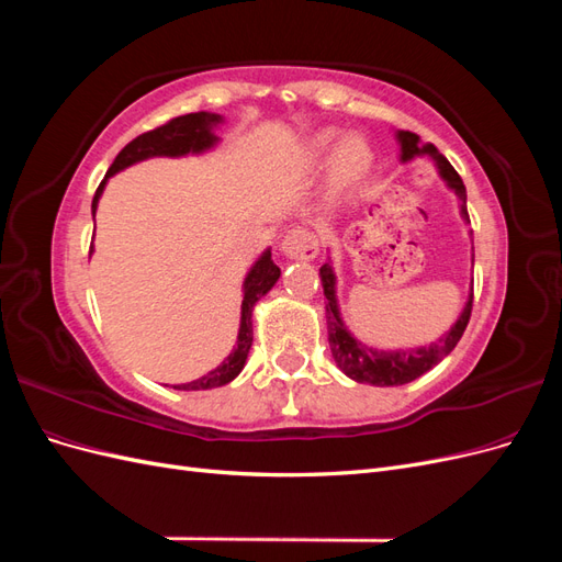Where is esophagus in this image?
I'll use <instances>...</instances> for the list:
<instances>
[{
	"label": "esophagus",
	"instance_id": "1",
	"mask_svg": "<svg viewBox=\"0 0 562 562\" xmlns=\"http://www.w3.org/2000/svg\"><path fill=\"white\" fill-rule=\"evenodd\" d=\"M281 252L291 260H312L318 252V241L316 236L304 227L288 229L281 241Z\"/></svg>",
	"mask_w": 562,
	"mask_h": 562
}]
</instances>
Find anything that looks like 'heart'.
<instances>
[{
	"mask_svg": "<svg viewBox=\"0 0 562 562\" xmlns=\"http://www.w3.org/2000/svg\"><path fill=\"white\" fill-rule=\"evenodd\" d=\"M335 133H321L312 140L310 151H307V164L310 166H318L333 156V187L335 190H342V187H349L356 178H359L368 164H370V147L366 145L363 138L359 135H347V138L337 145L335 149Z\"/></svg>",
	"mask_w": 562,
	"mask_h": 562,
	"instance_id": "b5f03b06",
	"label": "heart"
}]
</instances>
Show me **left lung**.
Here are the masks:
<instances>
[{
	"mask_svg": "<svg viewBox=\"0 0 562 562\" xmlns=\"http://www.w3.org/2000/svg\"><path fill=\"white\" fill-rule=\"evenodd\" d=\"M396 138L401 143V161H411L415 157H431L440 178L446 180V184L457 194L459 199V211H462V217L469 223V213H467V187L459 178V173L452 168V164L440 155V151L434 145H422L419 135L411 131H398ZM321 283H323V295H326V318H328V342L333 359L337 368L345 372L347 378L356 382H366L372 386H398L407 384L417 378H422L424 372L438 366L446 356L457 347L459 337L464 335L469 318H471V307H473V288L467 300V307L459 314L454 321V326L443 335L438 337V342H431L429 347H417V349H396V351H384V349H372L363 345L361 339H356L347 326L342 316H339L337 307V295H335V271L333 265L326 262L318 271Z\"/></svg>",
	"mask_w": 562,
	"mask_h": 562,
	"instance_id": "8db88e82",
	"label": "left lung"
}]
</instances>
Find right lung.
Wrapping results in <instances>:
<instances>
[{
  "label": "right lung",
  "instance_id": "right-lung-1",
  "mask_svg": "<svg viewBox=\"0 0 562 562\" xmlns=\"http://www.w3.org/2000/svg\"><path fill=\"white\" fill-rule=\"evenodd\" d=\"M223 122L220 114H211V112H192V114H182L166 122L164 126L151 128L138 138L131 140L122 151H119L116 159L112 161L110 171L105 176V180L98 184L91 211L95 217V209L100 194L105 190V182L110 176L124 171V168L145 161L149 157H184V155H201V151L211 149L217 143V135L213 133V126H217ZM281 277V269L271 260V250H265L258 262H255L248 271V277L244 281V302H241V326H239V337H236V347L234 351L227 356V359L220 363L215 370H211L209 375H203L190 384H178L173 389H182V391H199V389H215L223 386L227 382H232L246 366L248 351L252 345V307L262 295H267L274 283Z\"/></svg>",
  "mask_w": 562,
  "mask_h": 562
}]
</instances>
